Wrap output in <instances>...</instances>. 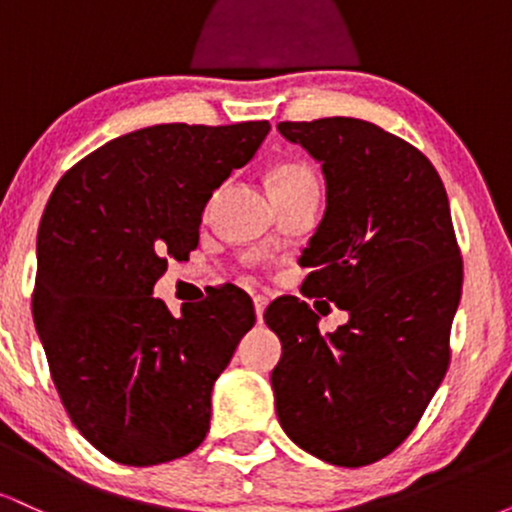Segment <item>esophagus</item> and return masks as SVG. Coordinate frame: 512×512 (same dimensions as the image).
Wrapping results in <instances>:
<instances>
[{"label":"esophagus","instance_id":"1","mask_svg":"<svg viewBox=\"0 0 512 512\" xmlns=\"http://www.w3.org/2000/svg\"><path fill=\"white\" fill-rule=\"evenodd\" d=\"M252 303H255V315H257V322H262V315H264V308H267V298L264 296H255L252 298Z\"/></svg>","mask_w":512,"mask_h":512}]
</instances>
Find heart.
Returning a JSON list of instances; mask_svg holds the SVG:
<instances>
[{
  "mask_svg": "<svg viewBox=\"0 0 512 512\" xmlns=\"http://www.w3.org/2000/svg\"><path fill=\"white\" fill-rule=\"evenodd\" d=\"M269 190H272L274 199H284L298 192L317 190V175L308 163L301 161H284L276 163L269 170Z\"/></svg>",
  "mask_w": 512,
  "mask_h": 512,
  "instance_id": "heart-1",
  "label": "heart"
}]
</instances>
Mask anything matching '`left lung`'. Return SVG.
Segmentation results:
<instances>
[{"label": "left lung", "mask_w": 512, "mask_h": 512, "mask_svg": "<svg viewBox=\"0 0 512 512\" xmlns=\"http://www.w3.org/2000/svg\"><path fill=\"white\" fill-rule=\"evenodd\" d=\"M276 129L322 163L327 182L325 216L301 257L313 267L303 296L349 315L322 334L301 298L264 310L281 339L276 416L310 455L363 467L414 431L450 366L462 296L450 202L433 163L373 122L322 117Z\"/></svg>", "instance_id": "8db88e82"}]
</instances>
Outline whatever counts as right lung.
<instances>
[{
	"mask_svg": "<svg viewBox=\"0 0 512 512\" xmlns=\"http://www.w3.org/2000/svg\"><path fill=\"white\" fill-rule=\"evenodd\" d=\"M269 122L154 125L81 158L38 228L33 322L72 424L113 462L149 467L202 443L211 387L255 325L236 286L170 315L151 296L199 243L211 192L255 156Z\"/></svg>",
	"mask_w": 512,
	"mask_h": 512,
	"instance_id": "1",
	"label": "right lung"
}]
</instances>
